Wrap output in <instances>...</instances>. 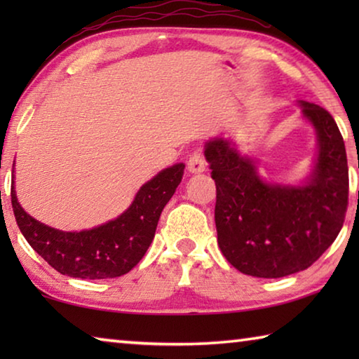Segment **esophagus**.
Masks as SVG:
<instances>
[{
    "label": "esophagus",
    "instance_id": "obj_1",
    "mask_svg": "<svg viewBox=\"0 0 359 359\" xmlns=\"http://www.w3.org/2000/svg\"><path fill=\"white\" fill-rule=\"evenodd\" d=\"M188 171L191 174H201L205 171V161L201 154H193L187 163Z\"/></svg>",
    "mask_w": 359,
    "mask_h": 359
}]
</instances>
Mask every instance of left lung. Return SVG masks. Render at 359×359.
<instances>
[{
    "label": "left lung",
    "mask_w": 359,
    "mask_h": 359,
    "mask_svg": "<svg viewBox=\"0 0 359 359\" xmlns=\"http://www.w3.org/2000/svg\"><path fill=\"white\" fill-rule=\"evenodd\" d=\"M317 136V151L299 184L259 174L231 136L210 137L204 156L217 185L218 247L242 274L278 278L307 269L336 241L348 204V166L342 135L326 109L296 101Z\"/></svg>",
    "instance_id": "left-lung-1"
}]
</instances>
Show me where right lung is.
I'll use <instances>...</instances> for the list:
<instances>
[{
  "instance_id": "add662e5",
  "label": "right lung",
  "mask_w": 359,
  "mask_h": 359,
  "mask_svg": "<svg viewBox=\"0 0 359 359\" xmlns=\"http://www.w3.org/2000/svg\"><path fill=\"white\" fill-rule=\"evenodd\" d=\"M184 169V163L163 169L139 188L128 209L90 229L62 231L36 220L17 199L14 175L12 209L23 238L60 274L88 280L120 277L147 252L161 212L182 182Z\"/></svg>"
}]
</instances>
